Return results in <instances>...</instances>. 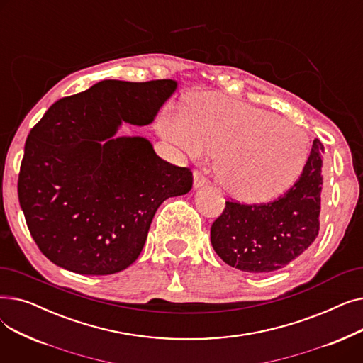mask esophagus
<instances>
[{
  "instance_id": "1",
  "label": "esophagus",
  "mask_w": 363,
  "mask_h": 363,
  "mask_svg": "<svg viewBox=\"0 0 363 363\" xmlns=\"http://www.w3.org/2000/svg\"><path fill=\"white\" fill-rule=\"evenodd\" d=\"M208 185V179L201 174V172H194V188H201Z\"/></svg>"
}]
</instances>
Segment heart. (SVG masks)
<instances>
[{
    "label": "heart",
    "mask_w": 363,
    "mask_h": 363,
    "mask_svg": "<svg viewBox=\"0 0 363 363\" xmlns=\"http://www.w3.org/2000/svg\"><path fill=\"white\" fill-rule=\"evenodd\" d=\"M162 137L189 157L215 155L213 170L226 194L245 203L268 201L297 181L308 163L306 130L277 113L225 97H203L186 111H164Z\"/></svg>",
    "instance_id": "1"
}]
</instances>
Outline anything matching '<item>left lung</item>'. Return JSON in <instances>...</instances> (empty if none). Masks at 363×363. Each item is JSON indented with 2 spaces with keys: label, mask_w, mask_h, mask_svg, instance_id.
Masks as SVG:
<instances>
[{
  "label": "left lung",
  "mask_w": 363,
  "mask_h": 363,
  "mask_svg": "<svg viewBox=\"0 0 363 363\" xmlns=\"http://www.w3.org/2000/svg\"><path fill=\"white\" fill-rule=\"evenodd\" d=\"M322 152V143L315 140L300 178L282 197L262 204L226 201L211 230L213 250L225 263L268 274L309 249L319 233Z\"/></svg>",
  "instance_id": "obj_1"
}]
</instances>
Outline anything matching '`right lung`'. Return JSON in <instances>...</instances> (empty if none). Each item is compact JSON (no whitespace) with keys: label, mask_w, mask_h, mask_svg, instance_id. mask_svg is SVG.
I'll list each match as a JSON object with an SVG mask.
<instances>
[{"label":"right lung","mask_w":363,"mask_h":363,"mask_svg":"<svg viewBox=\"0 0 363 363\" xmlns=\"http://www.w3.org/2000/svg\"><path fill=\"white\" fill-rule=\"evenodd\" d=\"M177 86L106 79L54 103L32 128L18 201L54 264L81 275L126 269L159 206L191 189V170L160 159L147 138L116 137L122 122L150 125Z\"/></svg>","instance_id":"obj_1"}]
</instances>
